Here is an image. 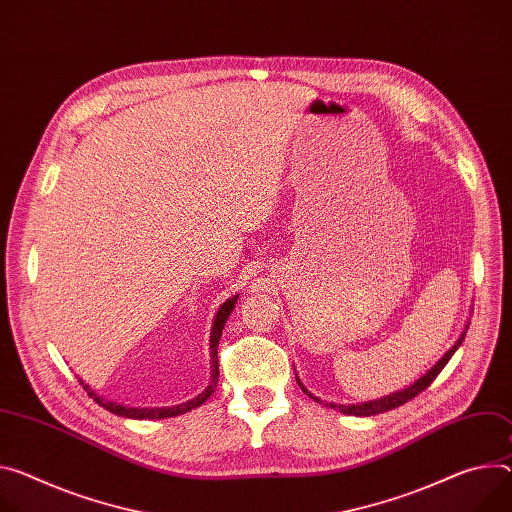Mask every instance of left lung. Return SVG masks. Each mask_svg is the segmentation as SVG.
Wrapping results in <instances>:
<instances>
[{"label": "left lung", "mask_w": 512, "mask_h": 512, "mask_svg": "<svg viewBox=\"0 0 512 512\" xmlns=\"http://www.w3.org/2000/svg\"><path fill=\"white\" fill-rule=\"evenodd\" d=\"M468 329V327H466ZM463 337H466V331L461 333V337H459V341L437 361V365H433V369H429L427 374L421 378V380H416L410 388H406V390H402V392H394V394H390V396H386V398H380V400H371V402H365V404H351V406H335V404H327V406H331V408H339L343 414H355V416H371V414H380V412H388V410H394V408H398V406H402V404H406L408 400H412L414 396H418L421 394L423 390H427L431 384H433V380L441 374V369L447 365V361L451 359V355L457 351V347L461 345V341H463ZM310 398H314L310 392H306ZM316 402H320L318 398H314Z\"/></svg>", "instance_id": "obj_1"}]
</instances>
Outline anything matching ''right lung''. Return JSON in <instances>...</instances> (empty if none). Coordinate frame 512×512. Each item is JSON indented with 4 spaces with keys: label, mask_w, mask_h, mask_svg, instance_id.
<instances>
[{
    "label": "right lung",
    "mask_w": 512,
    "mask_h": 512,
    "mask_svg": "<svg viewBox=\"0 0 512 512\" xmlns=\"http://www.w3.org/2000/svg\"><path fill=\"white\" fill-rule=\"evenodd\" d=\"M237 298L239 296H235V298H230V300H226L222 306H220V310H218V314H216V318H214V327H212V339H210V349H212V365H214V374H212V384L202 392V394H198L194 400H190V402H183V404H177V406H169V408H128V406H120V404H114V402H108V400H102L100 396H96V392L94 390H89L87 386H83L85 390H87V394L94 398L100 406H104L106 410H110V412H114V414H118V416H128V418H169V416H177V414H183V412H188V410H192V408H198L200 404H204L208 398H210V394L214 392V386H216V378H218V361H216V349H218V341H220V335H222V329H224V324H226V318H228V314H230V310L235 308V304H237Z\"/></svg>",
    "instance_id": "add662e5"
}]
</instances>
